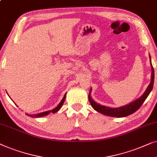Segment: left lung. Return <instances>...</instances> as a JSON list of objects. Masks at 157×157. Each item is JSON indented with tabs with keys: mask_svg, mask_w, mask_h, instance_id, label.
Segmentation results:
<instances>
[{
	"mask_svg": "<svg viewBox=\"0 0 157 157\" xmlns=\"http://www.w3.org/2000/svg\"><path fill=\"white\" fill-rule=\"evenodd\" d=\"M150 58V64H151V82L147 87V90L143 93L141 97L137 98L136 100H133V102H131L130 103L126 104V105L121 106L118 108H110L108 107V106L102 105L98 103L95 100L93 99L91 96V92H92V87L90 90V93L88 95V100L90 103V105L97 112H99L100 113L105 115V116H111V117H116V118H122V117L128 116L129 115L133 113L139 108L141 107L145 100L147 99L148 96H149V93H151L154 86V68L152 67L151 64V56L149 54Z\"/></svg>",
	"mask_w": 157,
	"mask_h": 157,
	"instance_id": "obj_1",
	"label": "left lung"
}]
</instances>
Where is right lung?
Segmentation results:
<instances>
[{"label":"right lung","instance_id":"add662e5","mask_svg":"<svg viewBox=\"0 0 157 157\" xmlns=\"http://www.w3.org/2000/svg\"><path fill=\"white\" fill-rule=\"evenodd\" d=\"M66 95H67V93L64 94L63 98H62V100L60 101V103L58 104V105L57 106L56 108H54V109H52L51 110H47V111H44V112H42V113H36V114H28V113H26V115H27L28 116H30L31 118H41V117H44L46 116H47V115H49V113H55L58 112L60 108H62V106L63 105V103L64 102V100L66 99ZM16 106H18L16 104Z\"/></svg>","mask_w":157,"mask_h":157}]
</instances>
